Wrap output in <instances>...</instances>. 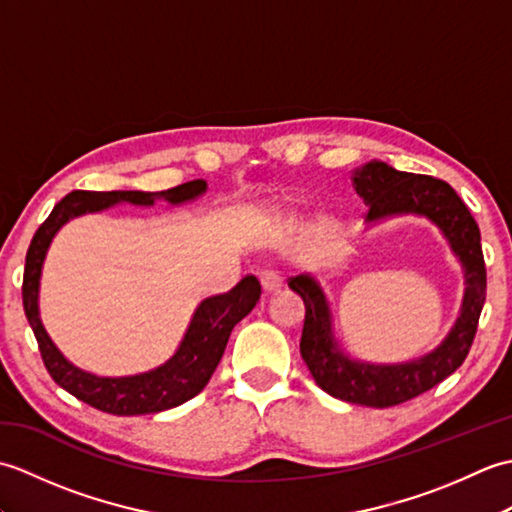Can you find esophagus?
Wrapping results in <instances>:
<instances>
[{"instance_id": "34e87169", "label": "esophagus", "mask_w": 512, "mask_h": 512, "mask_svg": "<svg viewBox=\"0 0 512 512\" xmlns=\"http://www.w3.org/2000/svg\"><path fill=\"white\" fill-rule=\"evenodd\" d=\"M259 281H262V288L266 292H277L281 290V286H284V277H281V273H277V270H264Z\"/></svg>"}]
</instances>
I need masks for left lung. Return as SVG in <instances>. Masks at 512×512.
<instances>
[{"instance_id": "obj_1", "label": "left lung", "mask_w": 512, "mask_h": 512, "mask_svg": "<svg viewBox=\"0 0 512 512\" xmlns=\"http://www.w3.org/2000/svg\"><path fill=\"white\" fill-rule=\"evenodd\" d=\"M354 189L369 206L367 222L396 213L427 215L436 222L460 257L466 279L462 314L451 334L436 352L405 365H367L336 352L328 303L317 281L308 275L288 279V288L306 306L299 347L317 385L339 400L385 409L440 385L469 356L486 299V266L480 228L469 206L444 180L396 171L385 162H369L354 173Z\"/></svg>"}]
</instances>
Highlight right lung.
Masks as SVG:
<instances>
[{"instance_id": "1", "label": "right lung", "mask_w": 512, "mask_h": 512, "mask_svg": "<svg viewBox=\"0 0 512 512\" xmlns=\"http://www.w3.org/2000/svg\"><path fill=\"white\" fill-rule=\"evenodd\" d=\"M206 191L204 180H191L178 184L167 191H72L61 202L54 204L52 213L46 217L26 253L24 268V312L32 332L39 345V352L46 365L48 374L54 383L63 387L74 398L83 400L99 411L112 413V416H140V413H158L171 407H178L182 402L198 396L209 383L217 363L224 354L228 336L235 325L255 308V303L262 295L257 277L248 275L235 288L224 295L209 297L195 310L193 321L187 334L180 343L176 356L151 369L147 374L127 376V378H101L88 372H81L79 367L65 361L63 354L54 347L50 336L46 334L39 319L37 295H39V277L46 250L52 242L54 233L70 220V217L103 211L116 202L132 204H154L156 198H165L171 204H180L198 198Z\"/></svg>"}]
</instances>
